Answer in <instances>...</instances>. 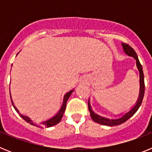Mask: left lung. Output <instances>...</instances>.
<instances>
[{
  "label": "left lung",
  "mask_w": 152,
  "mask_h": 152,
  "mask_svg": "<svg viewBox=\"0 0 152 152\" xmlns=\"http://www.w3.org/2000/svg\"><path fill=\"white\" fill-rule=\"evenodd\" d=\"M122 46L124 52L127 56H131V57L134 58L136 61V66L139 72V94L137 99L136 103H135V105L133 107H132L131 109H129L128 111H126L125 113H122L120 114H118L117 116H115V118H109L105 117V116H100L99 114L96 113L93 110L92 107H91V103H90V99L88 100V109H89L90 114L92 118V119L95 123H97L100 125H103V126H119V125L122 124V123H125L127 121L129 118L133 116L134 114L136 113V111L139 110L141 104H142V100L144 97L145 94V81H144V74H143V71H142V66L140 64V61L139 60V58L137 56L136 52H135L132 48L130 45H127L126 43H122Z\"/></svg>",
  "instance_id": "8db88e82"
}]
</instances>
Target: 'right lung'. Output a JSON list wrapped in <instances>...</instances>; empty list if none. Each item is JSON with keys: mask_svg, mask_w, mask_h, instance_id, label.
I'll list each match as a JSON object with an SVG mask.
<instances>
[{"mask_svg": "<svg viewBox=\"0 0 152 152\" xmlns=\"http://www.w3.org/2000/svg\"><path fill=\"white\" fill-rule=\"evenodd\" d=\"M74 90L75 89L71 90V91H69L68 92H67L66 94H64V98H63V103L61 106V108L59 109V110L58 111L57 113H56V115H54V116H52V117L49 118V119H45V120H44V121H42L41 123H40V124H37V123H33V120H32V119H31L29 116L22 115V114L20 113V111L18 110V109H17V107H15V105H14V103H13V100H12L11 94H10V99H11L12 105H13V107H14V109H15V110L17 112V113H18L19 115H20V116L21 117H22L23 119L25 120V121L27 122V123H29V124L33 125V126H37V127H40V128H44V127H45V128H49V127H51V126H55V125L58 124V123H60V121L61 120V118H62V116H63V114H64V110H65V108H66L67 101H68V98L70 97L71 94H72V93H73Z\"/></svg>", "mask_w": 152, "mask_h": 152, "instance_id": "obj_1", "label": "right lung"}]
</instances>
